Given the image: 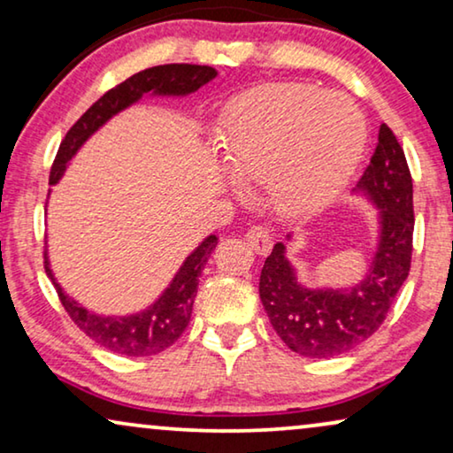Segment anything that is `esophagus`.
I'll return each mask as SVG.
<instances>
[{"mask_svg": "<svg viewBox=\"0 0 453 453\" xmlns=\"http://www.w3.org/2000/svg\"><path fill=\"white\" fill-rule=\"evenodd\" d=\"M272 239H274V237H272L270 226H265V225H253L245 234V241L259 253V256H265V253H270L272 243H274Z\"/></svg>", "mask_w": 453, "mask_h": 453, "instance_id": "1", "label": "esophagus"}]
</instances>
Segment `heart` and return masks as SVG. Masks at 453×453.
Segmentation results:
<instances>
[{
    "instance_id": "1",
    "label": "heart",
    "mask_w": 453,
    "mask_h": 453,
    "mask_svg": "<svg viewBox=\"0 0 453 453\" xmlns=\"http://www.w3.org/2000/svg\"><path fill=\"white\" fill-rule=\"evenodd\" d=\"M367 126L355 103L307 84L259 86L222 113V163L239 183L268 181L284 214L332 202L361 160Z\"/></svg>"
}]
</instances>
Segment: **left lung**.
Returning a JSON list of instances; mask_svg holds the SVG:
<instances>
[{
  "mask_svg": "<svg viewBox=\"0 0 453 453\" xmlns=\"http://www.w3.org/2000/svg\"><path fill=\"white\" fill-rule=\"evenodd\" d=\"M380 208V247L369 274L350 290L305 288L296 282L287 247L276 243L259 276V299L290 350L309 358L344 355L380 330L411 272L412 177L404 150L386 123L357 185Z\"/></svg>",
  "mask_w": 453,
  "mask_h": 453,
  "instance_id": "left-lung-1",
  "label": "left lung"
}]
</instances>
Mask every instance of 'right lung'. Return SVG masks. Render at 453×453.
<instances>
[{"label":"right lung","mask_w":453,"mask_h":453,"mask_svg":"<svg viewBox=\"0 0 453 453\" xmlns=\"http://www.w3.org/2000/svg\"><path fill=\"white\" fill-rule=\"evenodd\" d=\"M216 78V70L210 65H191V64H166L148 67L144 72L134 73L126 82L117 84L115 88L104 92L73 126L67 129L65 138L61 140L58 157L53 160L49 183L55 185L64 175L67 163H70L78 148L103 126L111 117L119 113L129 104L140 101L142 95H171L183 96L196 92L200 86L208 84ZM219 237L210 234L202 241V245L185 259L177 276L173 278L171 287L165 290L163 296L146 309V311L126 315V318H104L80 307L76 301L70 299L55 280L49 259L45 253V272L51 278L61 305L70 315L73 324L82 330L86 336L101 344L103 349L126 357H150L158 355L173 346L189 324L191 307L197 295V282H200L202 270L206 265L210 253L214 251Z\"/></svg>","instance_id":"1"}]
</instances>
